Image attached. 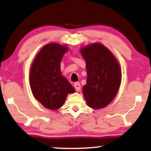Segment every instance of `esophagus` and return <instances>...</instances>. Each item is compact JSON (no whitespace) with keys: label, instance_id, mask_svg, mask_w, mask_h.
Returning a JSON list of instances; mask_svg holds the SVG:
<instances>
[{"label":"esophagus","instance_id":"esophagus-1","mask_svg":"<svg viewBox=\"0 0 151 151\" xmlns=\"http://www.w3.org/2000/svg\"><path fill=\"white\" fill-rule=\"evenodd\" d=\"M74 86H75L76 89L77 91H80V89H81V85H80V82H75V84H74Z\"/></svg>","mask_w":151,"mask_h":151}]
</instances>
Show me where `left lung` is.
Wrapping results in <instances>:
<instances>
[{"label": "left lung", "instance_id": "1", "mask_svg": "<svg viewBox=\"0 0 151 151\" xmlns=\"http://www.w3.org/2000/svg\"><path fill=\"white\" fill-rule=\"evenodd\" d=\"M86 61L87 80L83 95L88 106L100 109L113 100L121 82L120 67L110 51L99 43L81 49Z\"/></svg>", "mask_w": 151, "mask_h": 151}]
</instances>
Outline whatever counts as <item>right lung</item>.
Segmentation results:
<instances>
[{
    "instance_id": "1",
    "label": "right lung",
    "mask_w": 151,
    "mask_h": 151,
    "mask_svg": "<svg viewBox=\"0 0 151 151\" xmlns=\"http://www.w3.org/2000/svg\"><path fill=\"white\" fill-rule=\"evenodd\" d=\"M67 47L56 43L46 45L36 55L30 71L33 95L44 106L55 110L63 106L67 95L75 92L61 74L60 63Z\"/></svg>"
}]
</instances>
